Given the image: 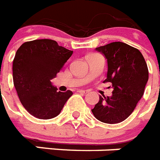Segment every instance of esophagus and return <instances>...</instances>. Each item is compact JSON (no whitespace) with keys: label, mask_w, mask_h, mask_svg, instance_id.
I'll list each match as a JSON object with an SVG mask.
<instances>
[{"label":"esophagus","mask_w":160,"mask_h":160,"mask_svg":"<svg viewBox=\"0 0 160 160\" xmlns=\"http://www.w3.org/2000/svg\"><path fill=\"white\" fill-rule=\"evenodd\" d=\"M78 92L82 93V94H85V93L88 92V90H78Z\"/></svg>","instance_id":"1"}]
</instances>
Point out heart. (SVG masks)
<instances>
[{"mask_svg": "<svg viewBox=\"0 0 160 160\" xmlns=\"http://www.w3.org/2000/svg\"><path fill=\"white\" fill-rule=\"evenodd\" d=\"M92 54H97V53H92Z\"/></svg>", "mask_w": 160, "mask_h": 160, "instance_id": "1", "label": "heart"}]
</instances>
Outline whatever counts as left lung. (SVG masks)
Segmentation results:
<instances>
[{"instance_id": "8db88e82", "label": "left lung", "mask_w": 160, "mask_h": 160, "mask_svg": "<svg viewBox=\"0 0 160 160\" xmlns=\"http://www.w3.org/2000/svg\"><path fill=\"white\" fill-rule=\"evenodd\" d=\"M96 50L107 59L104 82H112L113 91L111 97L100 96L92 112L102 122L119 123L132 113L144 94L149 79L146 62L139 49L122 42H112Z\"/></svg>"}]
</instances>
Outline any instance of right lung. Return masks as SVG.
I'll list each match as a JSON object with an SVG mask.
<instances>
[{"label": "right lung", "mask_w": 160, "mask_h": 160, "mask_svg": "<svg viewBox=\"0 0 160 160\" xmlns=\"http://www.w3.org/2000/svg\"><path fill=\"white\" fill-rule=\"evenodd\" d=\"M72 51L54 40L24 43L13 60V82L21 104L29 114L43 120L58 116L72 92H58L51 83Z\"/></svg>", "instance_id": "add662e5"}]
</instances>
